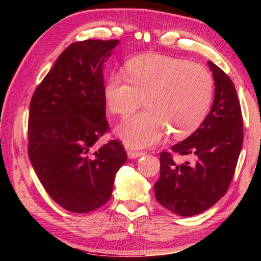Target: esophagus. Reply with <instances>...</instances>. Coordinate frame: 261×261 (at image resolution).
<instances>
[{
	"instance_id": "1",
	"label": "esophagus",
	"mask_w": 261,
	"mask_h": 261,
	"mask_svg": "<svg viewBox=\"0 0 261 261\" xmlns=\"http://www.w3.org/2000/svg\"><path fill=\"white\" fill-rule=\"evenodd\" d=\"M145 152L143 151H135V149H127V156L130 159H136V158H139L141 155H144Z\"/></svg>"
}]
</instances>
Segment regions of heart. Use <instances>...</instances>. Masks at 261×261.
<instances>
[{"label":"heart","mask_w":261,"mask_h":261,"mask_svg":"<svg viewBox=\"0 0 261 261\" xmlns=\"http://www.w3.org/2000/svg\"><path fill=\"white\" fill-rule=\"evenodd\" d=\"M126 77L113 73L105 85L108 109L126 116L145 99L147 110L127 117L116 132L129 147H148L170 130L187 136L205 120L213 96V78L200 64L177 57L148 54L125 65Z\"/></svg>","instance_id":"b5f03b06"}]
</instances>
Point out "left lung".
<instances>
[{"label": "left lung", "instance_id": "1", "mask_svg": "<svg viewBox=\"0 0 261 261\" xmlns=\"http://www.w3.org/2000/svg\"><path fill=\"white\" fill-rule=\"evenodd\" d=\"M215 96L211 112L187 139L160 153V178L154 184L160 204L180 216L202 213L230 185L243 144V117L236 88L228 74L208 61ZM175 152L187 158L176 162Z\"/></svg>", "mask_w": 261, "mask_h": 261}]
</instances>
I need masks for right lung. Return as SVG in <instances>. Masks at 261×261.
I'll return each instance as SVG.
<instances>
[{
    "mask_svg": "<svg viewBox=\"0 0 261 261\" xmlns=\"http://www.w3.org/2000/svg\"><path fill=\"white\" fill-rule=\"evenodd\" d=\"M117 43H71L31 100L30 161L51 199L73 213L92 212L109 200L115 175L127 158L115 139L95 151L109 131L102 64Z\"/></svg>",
    "mask_w": 261,
    "mask_h": 261,
    "instance_id": "obj_1",
    "label": "right lung"
}]
</instances>
